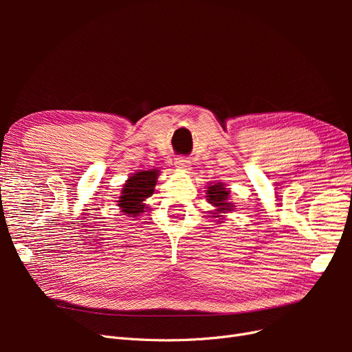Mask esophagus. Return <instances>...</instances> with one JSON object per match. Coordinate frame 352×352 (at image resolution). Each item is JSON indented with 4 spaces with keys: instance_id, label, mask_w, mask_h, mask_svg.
I'll return each instance as SVG.
<instances>
[{
    "instance_id": "obj_1",
    "label": "esophagus",
    "mask_w": 352,
    "mask_h": 352,
    "mask_svg": "<svg viewBox=\"0 0 352 352\" xmlns=\"http://www.w3.org/2000/svg\"><path fill=\"white\" fill-rule=\"evenodd\" d=\"M175 164L179 168H188L189 167V160L186 157H179V158H176Z\"/></svg>"
}]
</instances>
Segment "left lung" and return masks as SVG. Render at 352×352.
<instances>
[{
  "mask_svg": "<svg viewBox=\"0 0 352 352\" xmlns=\"http://www.w3.org/2000/svg\"><path fill=\"white\" fill-rule=\"evenodd\" d=\"M207 197H208V202L210 204H212L214 207H217V211L221 212V211H230L232 210V204L230 202H228V197H229V190L225 188V185L223 184H216V185H211L208 186V190H207ZM219 212H212V217H221Z\"/></svg>",
  "mask_w": 352,
  "mask_h": 352,
  "instance_id": "1",
  "label": "left lung"
}]
</instances>
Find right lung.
I'll return each instance as SVG.
<instances>
[{"mask_svg":"<svg viewBox=\"0 0 352 352\" xmlns=\"http://www.w3.org/2000/svg\"><path fill=\"white\" fill-rule=\"evenodd\" d=\"M158 170L154 168L142 170L129 177L122 189V197L119 198V207H122L124 214L135 217L140 216V212H144V201L154 194Z\"/></svg>","mask_w":352,"mask_h":352,"instance_id":"1","label":"right lung"}]
</instances>
